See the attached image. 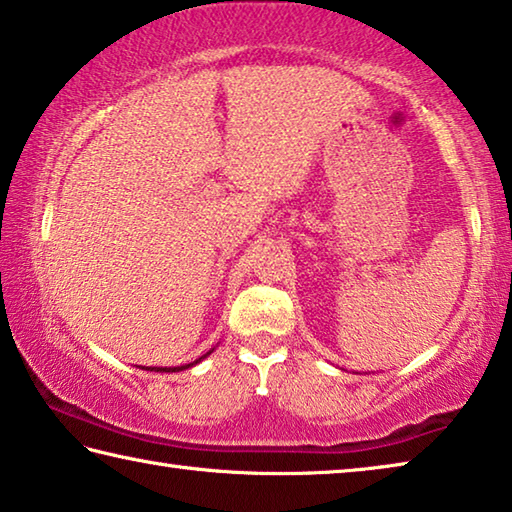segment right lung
<instances>
[{"label":"right lung","instance_id":"obj_1","mask_svg":"<svg viewBox=\"0 0 512 512\" xmlns=\"http://www.w3.org/2000/svg\"><path fill=\"white\" fill-rule=\"evenodd\" d=\"M207 354H210V352H207ZM207 354H205V357H207ZM205 357H201V359H205ZM201 359H196L194 363H198V361H201ZM194 363H187V366H178V368H149V370H155V372H178V370L192 368V366H194Z\"/></svg>","mask_w":512,"mask_h":512}]
</instances>
